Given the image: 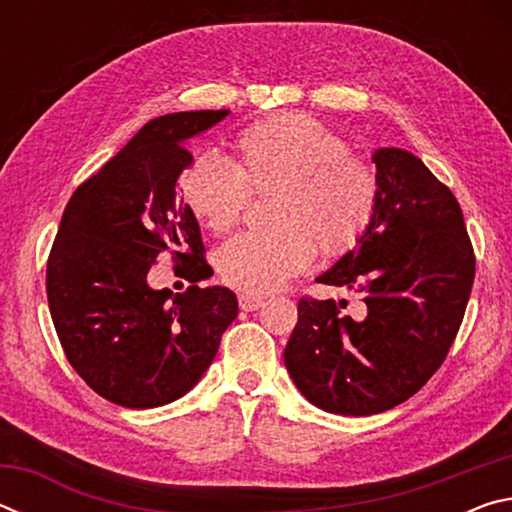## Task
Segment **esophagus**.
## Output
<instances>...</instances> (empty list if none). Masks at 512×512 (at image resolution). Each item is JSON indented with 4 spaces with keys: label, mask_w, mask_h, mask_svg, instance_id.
<instances>
[{
    "label": "esophagus",
    "mask_w": 512,
    "mask_h": 512,
    "mask_svg": "<svg viewBox=\"0 0 512 512\" xmlns=\"http://www.w3.org/2000/svg\"><path fill=\"white\" fill-rule=\"evenodd\" d=\"M239 307L244 311H257L259 307H264V300L248 296V293H239Z\"/></svg>",
    "instance_id": "34e87169"
}]
</instances>
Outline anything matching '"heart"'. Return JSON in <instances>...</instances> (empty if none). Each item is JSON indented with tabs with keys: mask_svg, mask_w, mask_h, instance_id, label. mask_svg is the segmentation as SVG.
Listing matches in <instances>:
<instances>
[{
	"mask_svg": "<svg viewBox=\"0 0 512 512\" xmlns=\"http://www.w3.org/2000/svg\"><path fill=\"white\" fill-rule=\"evenodd\" d=\"M237 162L205 151L180 176L189 210L216 235L235 228L250 192H275L266 232H241L219 250V273L248 296H266L320 255L357 244L377 210L379 185L343 137L302 112L257 121L235 140Z\"/></svg>",
	"mask_w": 512,
	"mask_h": 512,
	"instance_id": "heart-1",
	"label": "heart"
}]
</instances>
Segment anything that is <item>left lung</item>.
<instances>
[{"label": "left lung", "mask_w": 512, "mask_h": 512, "mask_svg": "<svg viewBox=\"0 0 512 512\" xmlns=\"http://www.w3.org/2000/svg\"><path fill=\"white\" fill-rule=\"evenodd\" d=\"M379 198L359 248L318 282L359 293L348 302L300 298L284 363L318 409L375 415L415 395L445 361L474 282L461 205L420 158L379 149Z\"/></svg>", "instance_id": "obj_1"}]
</instances>
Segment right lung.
I'll return each mask as SVG.
<instances>
[{"instance_id": "add662e5", "label": "right lung", "mask_w": 512, "mask_h": 512, "mask_svg": "<svg viewBox=\"0 0 512 512\" xmlns=\"http://www.w3.org/2000/svg\"><path fill=\"white\" fill-rule=\"evenodd\" d=\"M228 110L173 112L146 124L76 187L47 259V300L67 361L126 409L169 404L198 384L237 318V296L196 287L212 275L196 216L176 196L185 142ZM162 252L193 282L170 298L145 277Z\"/></svg>"}]
</instances>
